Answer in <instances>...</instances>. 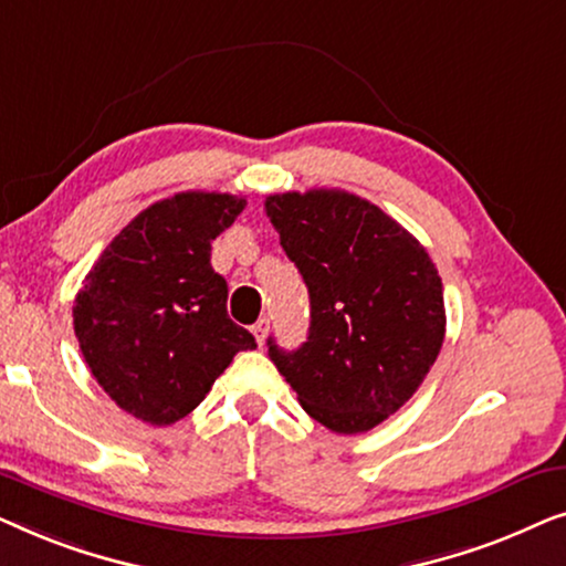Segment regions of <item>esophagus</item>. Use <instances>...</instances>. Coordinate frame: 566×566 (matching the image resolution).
Instances as JSON below:
<instances>
[{
    "mask_svg": "<svg viewBox=\"0 0 566 566\" xmlns=\"http://www.w3.org/2000/svg\"><path fill=\"white\" fill-rule=\"evenodd\" d=\"M268 332H270V322H268V319H260L258 324H254L252 335H254V339H258V345H265Z\"/></svg>",
    "mask_w": 566,
    "mask_h": 566,
    "instance_id": "esophagus-1",
    "label": "esophagus"
}]
</instances>
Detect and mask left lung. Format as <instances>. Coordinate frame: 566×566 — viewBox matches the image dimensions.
<instances>
[{
  "mask_svg": "<svg viewBox=\"0 0 566 566\" xmlns=\"http://www.w3.org/2000/svg\"><path fill=\"white\" fill-rule=\"evenodd\" d=\"M265 211L312 301L306 343L285 353L270 337V360L324 428H376L420 389L443 345L438 268L405 227L353 192H281Z\"/></svg>",
  "mask_w": 566,
  "mask_h": 566,
  "instance_id": "obj_1",
  "label": "left lung"
}]
</instances>
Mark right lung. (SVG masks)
Segmentation results:
<instances>
[{
  "mask_svg": "<svg viewBox=\"0 0 566 566\" xmlns=\"http://www.w3.org/2000/svg\"><path fill=\"white\" fill-rule=\"evenodd\" d=\"M247 200L188 190L157 200L105 247L74 298V335L92 376L149 424L190 415L254 337L227 314L211 242Z\"/></svg>",
  "mask_w": 566,
  "mask_h": 566,
  "instance_id": "1",
  "label": "right lung"
}]
</instances>
